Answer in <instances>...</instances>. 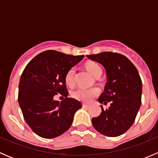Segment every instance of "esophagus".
<instances>
[{"label": "esophagus", "mask_w": 158, "mask_h": 158, "mask_svg": "<svg viewBox=\"0 0 158 158\" xmlns=\"http://www.w3.org/2000/svg\"><path fill=\"white\" fill-rule=\"evenodd\" d=\"M82 107H83V108H85V109H87V108H89V107H90V105H89V104H85V103H83V104H82Z\"/></svg>", "instance_id": "1"}]
</instances>
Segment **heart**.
Instances as JSON below:
<instances>
[{
  "label": "heart",
  "instance_id": "b5f03b06",
  "mask_svg": "<svg viewBox=\"0 0 158 158\" xmlns=\"http://www.w3.org/2000/svg\"><path fill=\"white\" fill-rule=\"evenodd\" d=\"M85 67H86L87 70L89 73L92 76H95V78L99 77L102 75V73L101 66L98 63H95V62H89L85 64ZM75 72H76V68L71 67L70 69H68L66 75H65V82L69 86L74 85ZM99 89L95 88V87L90 89L79 88L72 93V95L76 99L88 102H90L92 98L98 96L99 95Z\"/></svg>",
  "mask_w": 158,
  "mask_h": 158
}]
</instances>
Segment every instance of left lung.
I'll use <instances>...</instances> for the list:
<instances>
[{
  "mask_svg": "<svg viewBox=\"0 0 158 158\" xmlns=\"http://www.w3.org/2000/svg\"><path fill=\"white\" fill-rule=\"evenodd\" d=\"M87 57L106 69L107 82L98 102L111 105L106 110L101 106L99 116L92 118V125L102 135L119 136L133 125L141 106L142 82L139 73L126 56L118 52H103Z\"/></svg>",
  "mask_w": 158,
  "mask_h": 158,
  "instance_id": "8db88e82",
  "label": "left lung"
}]
</instances>
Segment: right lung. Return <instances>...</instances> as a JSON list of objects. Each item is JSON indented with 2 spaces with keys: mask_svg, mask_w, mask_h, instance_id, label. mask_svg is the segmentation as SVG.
Wrapping results in <instances>:
<instances>
[{
  "mask_svg": "<svg viewBox=\"0 0 158 158\" xmlns=\"http://www.w3.org/2000/svg\"><path fill=\"white\" fill-rule=\"evenodd\" d=\"M83 58L47 50L32 59L22 73L19 105L27 125L40 137L53 138L66 132L82 108L80 102L67 97L65 75ZM58 94L65 97L63 101L54 100Z\"/></svg>",
  "mask_w": 158,
  "mask_h": 158,
  "instance_id": "right-lung-1",
  "label": "right lung"
}]
</instances>
